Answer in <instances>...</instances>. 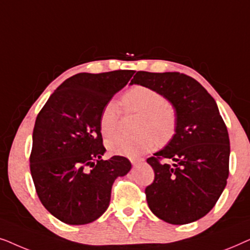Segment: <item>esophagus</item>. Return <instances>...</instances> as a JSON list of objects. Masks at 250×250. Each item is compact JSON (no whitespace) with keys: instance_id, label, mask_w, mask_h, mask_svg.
<instances>
[{"instance_id":"obj_1","label":"esophagus","mask_w":250,"mask_h":250,"mask_svg":"<svg viewBox=\"0 0 250 250\" xmlns=\"http://www.w3.org/2000/svg\"><path fill=\"white\" fill-rule=\"evenodd\" d=\"M143 160H145V159H142V158H140V159H131V163H132V165H136V164L142 163Z\"/></svg>"}]
</instances>
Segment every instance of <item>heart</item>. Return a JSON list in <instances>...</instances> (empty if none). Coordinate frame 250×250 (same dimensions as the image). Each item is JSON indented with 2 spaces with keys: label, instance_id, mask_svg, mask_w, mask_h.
<instances>
[{
  "label": "heart",
  "instance_id": "obj_1",
  "mask_svg": "<svg viewBox=\"0 0 250 250\" xmlns=\"http://www.w3.org/2000/svg\"><path fill=\"white\" fill-rule=\"evenodd\" d=\"M125 110L140 114L136 135H116L107 141V148L114 155L138 158L151 151L160 143L172 140L176 131V112L173 105L164 100L163 95L152 88L135 85L123 94ZM119 108L116 102L104 104L100 115V131L110 136L117 129Z\"/></svg>",
  "mask_w": 250,
  "mask_h": 250
}]
</instances>
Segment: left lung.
Segmentation results:
<instances>
[{
  "label": "left lung",
  "instance_id": "8db88e82",
  "mask_svg": "<svg viewBox=\"0 0 250 250\" xmlns=\"http://www.w3.org/2000/svg\"><path fill=\"white\" fill-rule=\"evenodd\" d=\"M129 84L157 91L176 112L175 134L146 159L155 172L146 188L150 210L169 224L199 220L215 206L229 176L230 140L216 102L203 85L180 73L138 71Z\"/></svg>",
  "mask_w": 250,
  "mask_h": 250
}]
</instances>
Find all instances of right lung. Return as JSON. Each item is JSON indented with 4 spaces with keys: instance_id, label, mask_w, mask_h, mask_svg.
Listing matches in <instances>:
<instances>
[{
    "instance_id": "obj_1",
    "label": "right lung",
    "mask_w": 250,
    "mask_h": 250,
    "mask_svg": "<svg viewBox=\"0 0 250 250\" xmlns=\"http://www.w3.org/2000/svg\"><path fill=\"white\" fill-rule=\"evenodd\" d=\"M134 73L74 75L37 115L30 173L41 203L63 223L83 225L100 217L110 203L115 180L131 170L125 157L102 159L100 115Z\"/></svg>"
}]
</instances>
